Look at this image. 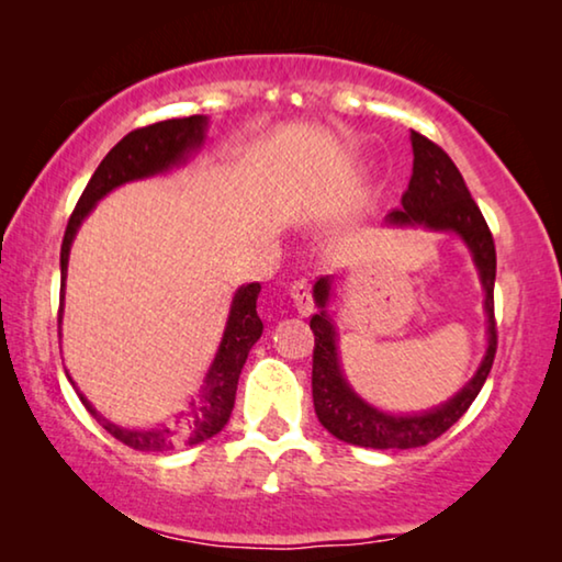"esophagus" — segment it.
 I'll return each instance as SVG.
<instances>
[{
	"label": "esophagus",
	"mask_w": 562,
	"mask_h": 562,
	"mask_svg": "<svg viewBox=\"0 0 562 562\" xmlns=\"http://www.w3.org/2000/svg\"><path fill=\"white\" fill-rule=\"evenodd\" d=\"M289 294H291V299H294V306L299 310V314H302V317L312 314L314 302H312V283L310 281H306V279L294 281V283H291Z\"/></svg>",
	"instance_id": "esophagus-1"
}]
</instances>
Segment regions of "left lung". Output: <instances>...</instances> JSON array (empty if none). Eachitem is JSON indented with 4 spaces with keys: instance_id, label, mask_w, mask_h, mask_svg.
Here are the masks:
<instances>
[{
    "instance_id": "left-lung-1",
    "label": "left lung",
    "mask_w": 562,
    "mask_h": 562,
    "mask_svg": "<svg viewBox=\"0 0 562 562\" xmlns=\"http://www.w3.org/2000/svg\"><path fill=\"white\" fill-rule=\"evenodd\" d=\"M414 168L409 189L402 196V210L386 217L396 227H427L435 233H456L473 252V263L481 273L486 289V317H488V348L473 379L448 402L419 414H389L363 402L350 383L345 381L340 356H337V335L327 314L329 279L314 283V302L319 312L310 319L314 333L312 356V396L314 412L322 427L337 440L373 450H409L432 442L456 425L475 402L486 383L496 356V319H494V281H496V248L491 229L483 220L479 204L473 202L463 176L440 145L427 140L425 135L412 133Z\"/></svg>"
}]
</instances>
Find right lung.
Here are the masks:
<instances>
[{"mask_svg":"<svg viewBox=\"0 0 562 562\" xmlns=\"http://www.w3.org/2000/svg\"><path fill=\"white\" fill-rule=\"evenodd\" d=\"M206 133V117L204 114H191V117L181 120H164L156 125L137 127L127 133L114 148L106 153L102 164L91 176L87 189L76 204V210L68 220L64 245H60V294L66 289V268H68V252H71V243L76 233H79L81 222L87 214L94 210L99 199L110 194L112 189L122 187V183L135 179H148V176L164 173L168 168L183 164L189 153L202 148ZM260 294V283H245L235 291L233 304H229L225 335L214 356L210 371H206L202 386L191 396L187 409L173 425L153 427V429H125L112 425L104 419L94 406L87 402V396L79 394L81 404L87 406L91 417L102 425L112 437H117L122 445L143 452H168L183 445H199L210 440L227 425L229 414L235 406V391L237 379L248 360V352L252 345L258 342L260 333H263V322H260L256 312V302ZM60 314H64V296H60L58 310V333H60Z\"/></svg>","mask_w":562,"mask_h":562,"instance_id":"1","label":"right lung"}]
</instances>
